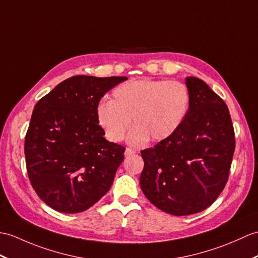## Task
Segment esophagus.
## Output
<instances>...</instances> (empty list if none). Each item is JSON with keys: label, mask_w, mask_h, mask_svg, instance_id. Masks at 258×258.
<instances>
[{"label": "esophagus", "mask_w": 258, "mask_h": 258, "mask_svg": "<svg viewBox=\"0 0 258 258\" xmlns=\"http://www.w3.org/2000/svg\"><path fill=\"white\" fill-rule=\"evenodd\" d=\"M136 152L134 151V149H132V148H126L125 149V153H124V155L125 156H131V155H133V154H135Z\"/></svg>", "instance_id": "obj_1"}]
</instances>
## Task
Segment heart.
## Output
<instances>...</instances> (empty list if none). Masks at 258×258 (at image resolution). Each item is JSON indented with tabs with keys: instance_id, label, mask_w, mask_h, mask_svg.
Listing matches in <instances>:
<instances>
[{
	"instance_id": "heart-1",
	"label": "heart",
	"mask_w": 258,
	"mask_h": 258,
	"mask_svg": "<svg viewBox=\"0 0 258 258\" xmlns=\"http://www.w3.org/2000/svg\"><path fill=\"white\" fill-rule=\"evenodd\" d=\"M190 105V91L180 81L135 79L117 86L112 100H101L95 118L105 139L121 142L132 123L128 143L139 146L163 142L176 133Z\"/></svg>"
}]
</instances>
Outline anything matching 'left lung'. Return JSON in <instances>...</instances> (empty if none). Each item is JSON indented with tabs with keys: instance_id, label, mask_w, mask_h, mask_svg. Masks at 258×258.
<instances>
[{
	"instance_id": "8db88e82",
	"label": "left lung",
	"mask_w": 258,
	"mask_h": 258,
	"mask_svg": "<svg viewBox=\"0 0 258 258\" xmlns=\"http://www.w3.org/2000/svg\"><path fill=\"white\" fill-rule=\"evenodd\" d=\"M190 105L169 139L141 155L140 184L155 207L172 215L201 212L217 200L230 175L235 135L225 102L196 77L185 79Z\"/></svg>"
}]
</instances>
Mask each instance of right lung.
I'll return each instance as SVG.
<instances>
[{
  "label": "right lung",
  "mask_w": 258,
  "mask_h": 258,
  "mask_svg": "<svg viewBox=\"0 0 258 258\" xmlns=\"http://www.w3.org/2000/svg\"><path fill=\"white\" fill-rule=\"evenodd\" d=\"M126 79L75 76L35 105L25 136L26 168L36 194L53 210L82 212L110 190L125 147L104 139L95 106Z\"/></svg>",
  "instance_id": "right-lung-1"
}]
</instances>
